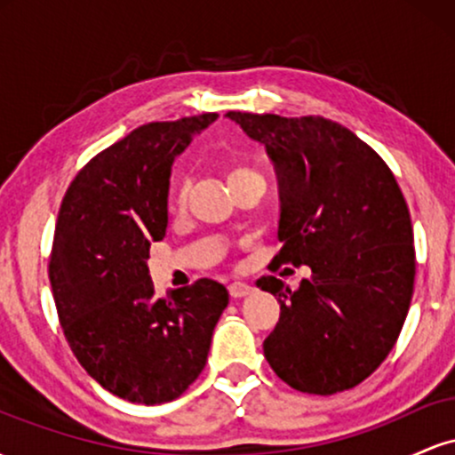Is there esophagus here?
<instances>
[{"label": "esophagus", "instance_id": "esophagus-1", "mask_svg": "<svg viewBox=\"0 0 455 455\" xmlns=\"http://www.w3.org/2000/svg\"><path fill=\"white\" fill-rule=\"evenodd\" d=\"M228 293H231L233 299H242V297L252 293V286L245 284V282H233V284L228 286Z\"/></svg>", "mask_w": 455, "mask_h": 455}]
</instances>
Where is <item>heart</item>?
I'll list each match as a JSON object with an SVG mask.
<instances>
[{
    "label": "heart",
    "instance_id": "obj_1",
    "mask_svg": "<svg viewBox=\"0 0 455 455\" xmlns=\"http://www.w3.org/2000/svg\"><path fill=\"white\" fill-rule=\"evenodd\" d=\"M248 175H257V171L248 169V166H235L231 171V175H228V181H237L242 180V177H248ZM186 198H188V181L181 180L180 184H177V190H175V207L177 210H181V207L186 205Z\"/></svg>",
    "mask_w": 455,
    "mask_h": 455
}]
</instances>
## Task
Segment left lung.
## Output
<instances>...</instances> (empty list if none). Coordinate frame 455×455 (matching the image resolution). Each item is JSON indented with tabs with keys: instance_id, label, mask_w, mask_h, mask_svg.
Wrapping results in <instances>:
<instances>
[{
	"instance_id": "8db88e82",
	"label": "left lung",
	"mask_w": 455,
	"mask_h": 455,
	"mask_svg": "<svg viewBox=\"0 0 455 455\" xmlns=\"http://www.w3.org/2000/svg\"><path fill=\"white\" fill-rule=\"evenodd\" d=\"M227 117L265 145L275 166L282 245L271 263L312 269L297 291L274 275L257 282L280 301L265 359L304 394L351 389L383 363L409 315L415 245L398 181L377 151L331 119Z\"/></svg>"
}]
</instances>
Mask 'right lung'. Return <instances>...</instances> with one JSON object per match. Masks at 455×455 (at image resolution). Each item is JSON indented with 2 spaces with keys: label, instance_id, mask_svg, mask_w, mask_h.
I'll use <instances>...</instances> for the list:
<instances>
[{
  "label": "right lung",
  "instance_id": "1",
  "mask_svg": "<svg viewBox=\"0 0 455 455\" xmlns=\"http://www.w3.org/2000/svg\"><path fill=\"white\" fill-rule=\"evenodd\" d=\"M216 117L132 130L78 171L57 216L49 280L66 340L93 380L137 404L171 402L195 383L228 304L210 278L158 299L148 267L169 222L175 156Z\"/></svg>",
  "mask_w": 455,
  "mask_h": 455
}]
</instances>
